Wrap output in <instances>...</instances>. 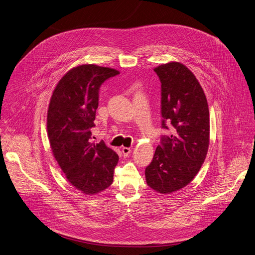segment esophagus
<instances>
[{"label": "esophagus", "instance_id": "obj_1", "mask_svg": "<svg viewBox=\"0 0 255 255\" xmlns=\"http://www.w3.org/2000/svg\"><path fill=\"white\" fill-rule=\"evenodd\" d=\"M122 152H123L124 156H128L131 152V148L130 147H123Z\"/></svg>", "mask_w": 255, "mask_h": 255}]
</instances>
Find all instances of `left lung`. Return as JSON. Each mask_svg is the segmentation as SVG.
Masks as SVG:
<instances>
[{
    "instance_id": "8db88e82",
    "label": "left lung",
    "mask_w": 255,
    "mask_h": 255,
    "mask_svg": "<svg viewBox=\"0 0 255 255\" xmlns=\"http://www.w3.org/2000/svg\"><path fill=\"white\" fill-rule=\"evenodd\" d=\"M154 72L161 83V136L152 161L145 168L147 185L170 193L187 185L199 171L209 145V111L195 76L182 64L170 62Z\"/></svg>"
}]
</instances>
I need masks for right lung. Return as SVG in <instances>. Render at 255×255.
Here are the masks:
<instances>
[{
    "label": "right lung",
    "instance_id": "right-lung-1",
    "mask_svg": "<svg viewBox=\"0 0 255 255\" xmlns=\"http://www.w3.org/2000/svg\"><path fill=\"white\" fill-rule=\"evenodd\" d=\"M120 72L96 65L70 70L58 83L50 101L47 129L53 154L69 182L86 194L108 188L119 155L104 141L92 143L99 92Z\"/></svg>",
    "mask_w": 255,
    "mask_h": 255
}]
</instances>
